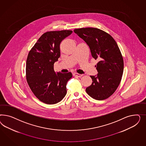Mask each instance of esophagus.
Wrapping results in <instances>:
<instances>
[{"label": "esophagus", "instance_id": "esophagus-1", "mask_svg": "<svg viewBox=\"0 0 146 146\" xmlns=\"http://www.w3.org/2000/svg\"><path fill=\"white\" fill-rule=\"evenodd\" d=\"M73 76H77V77H79V78H81L82 76V74H78V73H73Z\"/></svg>", "mask_w": 146, "mask_h": 146}]
</instances>
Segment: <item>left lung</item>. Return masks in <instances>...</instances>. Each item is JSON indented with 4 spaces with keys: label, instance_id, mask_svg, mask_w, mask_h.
Masks as SVG:
<instances>
[{
    "label": "left lung",
    "instance_id": "obj_1",
    "mask_svg": "<svg viewBox=\"0 0 146 146\" xmlns=\"http://www.w3.org/2000/svg\"><path fill=\"white\" fill-rule=\"evenodd\" d=\"M74 32L84 40L92 56L98 59L96 76H90L92 84L86 90L90 97L104 100L111 96L119 86L124 71V60L113 38L96 28L75 29Z\"/></svg>",
    "mask_w": 146,
    "mask_h": 146
}]
</instances>
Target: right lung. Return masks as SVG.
Masks as SVG:
<instances>
[{
  "label": "right lung",
  "instance_id": "right-lung-1",
  "mask_svg": "<svg viewBox=\"0 0 146 146\" xmlns=\"http://www.w3.org/2000/svg\"><path fill=\"white\" fill-rule=\"evenodd\" d=\"M72 32L68 30L46 32L28 53L27 81L36 97L44 103H57L66 94L67 82L72 74L71 72L56 74L53 67L60 56V43Z\"/></svg>",
  "mask_w": 146,
  "mask_h": 146
}]
</instances>
